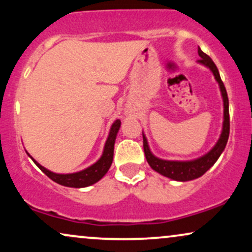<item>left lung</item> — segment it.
<instances>
[{
    "label": "left lung",
    "instance_id": "left-lung-1",
    "mask_svg": "<svg viewBox=\"0 0 252 252\" xmlns=\"http://www.w3.org/2000/svg\"><path fill=\"white\" fill-rule=\"evenodd\" d=\"M198 54L199 57H200V60H198V63L204 65L205 67H207L211 72H212L213 76H215V79L217 80V83H218L219 85V90H220L222 98V106H224L222 128L221 134L219 136V140L217 141L215 147H213L209 153L200 156V158H194V160H163V158H158V156L153 154L152 150L149 148L148 140H147L144 132H142L144 154H146L147 162L149 163V166L152 167L155 172H158V174L172 179V180L181 182L194 180V179H198L200 178L201 175H204L205 173L216 163V161L218 160L219 156H220L221 153L224 152L228 140V134H230V116H228V98L226 94V89H225L224 83L221 82L220 74H219L218 68H217L216 63L212 62V59H211L207 54H205L204 52L200 50V47L198 48Z\"/></svg>",
    "mask_w": 252,
    "mask_h": 252
}]
</instances>
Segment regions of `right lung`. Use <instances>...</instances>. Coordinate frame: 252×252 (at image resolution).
I'll use <instances>...</instances> for the list:
<instances>
[{
  "mask_svg": "<svg viewBox=\"0 0 252 252\" xmlns=\"http://www.w3.org/2000/svg\"><path fill=\"white\" fill-rule=\"evenodd\" d=\"M121 128V121L116 120L112 123L111 128H110L108 138H106L105 144H104V149L102 156L94 162V164L88 167V168L79 170L76 173H68V174H59V173H54L48 170L47 168L41 166L37 161L34 160L32 156H28L34 161V163L39 167L40 169L45 173L51 180H53L57 184L62 185L66 187H73V189H83V187L91 186V185L96 184L103 178L104 175L108 173L112 163V158H114V148H115V141H116L117 132Z\"/></svg>",
  "mask_w": 252,
  "mask_h": 252,
  "instance_id": "right-lung-1",
  "label": "right lung"
}]
</instances>
